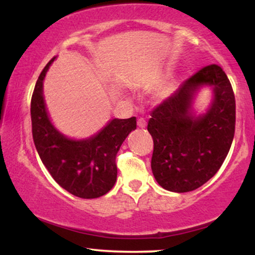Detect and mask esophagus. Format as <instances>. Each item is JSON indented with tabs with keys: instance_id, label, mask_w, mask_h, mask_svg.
Wrapping results in <instances>:
<instances>
[{
	"instance_id": "esophagus-1",
	"label": "esophagus",
	"mask_w": 255,
	"mask_h": 255,
	"mask_svg": "<svg viewBox=\"0 0 255 255\" xmlns=\"http://www.w3.org/2000/svg\"><path fill=\"white\" fill-rule=\"evenodd\" d=\"M137 124H138V127L140 128H144L146 127V124H147V123H146L145 118H141V117H140V118H139V120H138Z\"/></svg>"
}]
</instances>
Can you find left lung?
<instances>
[{"mask_svg":"<svg viewBox=\"0 0 255 255\" xmlns=\"http://www.w3.org/2000/svg\"><path fill=\"white\" fill-rule=\"evenodd\" d=\"M214 87L215 100L207 115L190 116L193 93ZM236 128V99L231 82L218 65L201 68L173 95L154 108L147 130L153 138L151 167L165 189L187 193L208 182L224 162Z\"/></svg>","mask_w":255,"mask_h":255,"instance_id":"obj_1","label":"left lung"}]
</instances>
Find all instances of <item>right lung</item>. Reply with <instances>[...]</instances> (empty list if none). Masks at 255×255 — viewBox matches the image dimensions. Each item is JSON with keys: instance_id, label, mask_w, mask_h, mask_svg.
<instances>
[{"instance_id": "add662e5", "label": "right lung", "mask_w": 255, "mask_h": 255, "mask_svg": "<svg viewBox=\"0 0 255 255\" xmlns=\"http://www.w3.org/2000/svg\"><path fill=\"white\" fill-rule=\"evenodd\" d=\"M54 58L41 71L31 99L34 146L59 186L74 196L97 198L106 195L116 182V155L125 138L137 128V120H113L87 140L64 137L48 120L43 97V80Z\"/></svg>"}]
</instances>
